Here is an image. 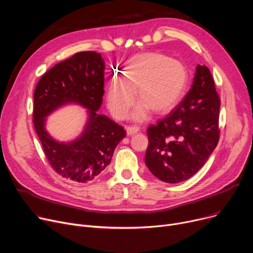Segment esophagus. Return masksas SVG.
<instances>
[{"mask_svg": "<svg viewBox=\"0 0 253 253\" xmlns=\"http://www.w3.org/2000/svg\"><path fill=\"white\" fill-rule=\"evenodd\" d=\"M139 131L138 126H127L126 127V134L127 135H132L134 133H137Z\"/></svg>", "mask_w": 253, "mask_h": 253, "instance_id": "obj_1", "label": "esophagus"}]
</instances>
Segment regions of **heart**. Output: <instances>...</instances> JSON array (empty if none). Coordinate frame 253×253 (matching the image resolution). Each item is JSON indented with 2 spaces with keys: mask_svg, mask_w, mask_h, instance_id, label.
<instances>
[{
  "mask_svg": "<svg viewBox=\"0 0 253 253\" xmlns=\"http://www.w3.org/2000/svg\"><path fill=\"white\" fill-rule=\"evenodd\" d=\"M121 80H113L107 89L106 101L116 120H125L134 102L132 113L137 122L148 118L149 109L165 113L181 100L188 84V72L179 61L158 51H145L130 56L121 71Z\"/></svg>",
  "mask_w": 253,
  "mask_h": 253,
  "instance_id": "obj_1",
  "label": "heart"
}]
</instances>
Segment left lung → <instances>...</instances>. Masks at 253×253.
I'll list each match as a JSON object with an SVG mask.
<instances>
[{"label": "left lung", "instance_id": "1", "mask_svg": "<svg viewBox=\"0 0 253 253\" xmlns=\"http://www.w3.org/2000/svg\"><path fill=\"white\" fill-rule=\"evenodd\" d=\"M220 104L210 70L198 65L184 98L157 125L147 128L145 163L154 176L178 183L204 166L219 142Z\"/></svg>", "mask_w": 253, "mask_h": 253}]
</instances>
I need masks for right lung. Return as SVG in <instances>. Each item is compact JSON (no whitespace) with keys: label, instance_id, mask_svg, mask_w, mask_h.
Segmentation results:
<instances>
[{"label":"right lung","instance_id":"add662e5","mask_svg":"<svg viewBox=\"0 0 253 253\" xmlns=\"http://www.w3.org/2000/svg\"><path fill=\"white\" fill-rule=\"evenodd\" d=\"M105 64L100 53L81 51L49 69L34 90L33 124L53 170L68 180L86 183L110 163L124 127L98 114L104 94ZM76 103L88 109L86 126L74 141L62 143L45 129L46 116L59 107Z\"/></svg>","mask_w":253,"mask_h":253}]
</instances>
